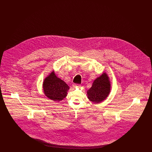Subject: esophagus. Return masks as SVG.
<instances>
[{"instance_id": "34e87169", "label": "esophagus", "mask_w": 152, "mask_h": 152, "mask_svg": "<svg viewBox=\"0 0 152 152\" xmlns=\"http://www.w3.org/2000/svg\"><path fill=\"white\" fill-rule=\"evenodd\" d=\"M73 87L74 88H79L80 87V84H73Z\"/></svg>"}]
</instances>
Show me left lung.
<instances>
[{"label": "left lung", "instance_id": "1", "mask_svg": "<svg viewBox=\"0 0 152 152\" xmlns=\"http://www.w3.org/2000/svg\"><path fill=\"white\" fill-rule=\"evenodd\" d=\"M110 81L106 73L94 80L92 87L87 91L88 99L95 104L105 100L110 92Z\"/></svg>", "mask_w": 152, "mask_h": 152}]
</instances>
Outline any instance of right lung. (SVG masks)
Wrapping results in <instances>:
<instances>
[{
    "label": "right lung",
    "mask_w": 152,
    "mask_h": 152,
    "mask_svg": "<svg viewBox=\"0 0 152 152\" xmlns=\"http://www.w3.org/2000/svg\"><path fill=\"white\" fill-rule=\"evenodd\" d=\"M43 88L44 94L48 99L58 102L65 98L69 89L65 82L56 76L54 71L44 80Z\"/></svg>",
    "instance_id": "add662e5"
}]
</instances>
